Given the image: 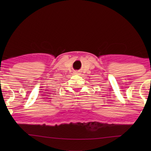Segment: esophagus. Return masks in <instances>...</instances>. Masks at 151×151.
<instances>
[{"mask_svg":"<svg viewBox=\"0 0 151 151\" xmlns=\"http://www.w3.org/2000/svg\"><path fill=\"white\" fill-rule=\"evenodd\" d=\"M74 73L76 74V75H80L81 73V71H79V70H76V71H75V72H74Z\"/></svg>","mask_w":151,"mask_h":151,"instance_id":"34e87169","label":"esophagus"}]
</instances>
